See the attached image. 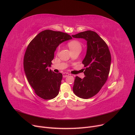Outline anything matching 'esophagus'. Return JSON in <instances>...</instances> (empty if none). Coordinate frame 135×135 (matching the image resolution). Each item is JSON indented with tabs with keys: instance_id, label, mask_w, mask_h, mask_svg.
<instances>
[{
	"instance_id": "obj_1",
	"label": "esophagus",
	"mask_w": 135,
	"mask_h": 135,
	"mask_svg": "<svg viewBox=\"0 0 135 135\" xmlns=\"http://www.w3.org/2000/svg\"><path fill=\"white\" fill-rule=\"evenodd\" d=\"M62 75H63L64 78H66L69 75V74L68 73H64L62 74Z\"/></svg>"
}]
</instances>
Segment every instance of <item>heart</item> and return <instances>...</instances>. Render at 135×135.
Instances as JSON below:
<instances>
[{"label": "heart", "mask_w": 135, "mask_h": 135, "mask_svg": "<svg viewBox=\"0 0 135 135\" xmlns=\"http://www.w3.org/2000/svg\"><path fill=\"white\" fill-rule=\"evenodd\" d=\"M68 45L71 52L76 51V50L81 51V44L79 41H78V40H71V41H70L68 43ZM59 50H60V47L57 48V51H59Z\"/></svg>", "instance_id": "1"}]
</instances>
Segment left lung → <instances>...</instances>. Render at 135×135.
Listing matches in <instances>:
<instances>
[{"label":"left lung","mask_w":135,"mask_h":135,"mask_svg":"<svg viewBox=\"0 0 135 135\" xmlns=\"http://www.w3.org/2000/svg\"><path fill=\"white\" fill-rule=\"evenodd\" d=\"M87 41V50L82 61L84 65L83 79L76 76L73 92L81 99H88L99 92L107 81L111 64V55L107 44L96 32L91 30L73 35Z\"/></svg>","instance_id":"1"}]
</instances>
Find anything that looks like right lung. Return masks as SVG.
Instances as JSON below:
<instances>
[{
  "mask_svg": "<svg viewBox=\"0 0 135 135\" xmlns=\"http://www.w3.org/2000/svg\"><path fill=\"white\" fill-rule=\"evenodd\" d=\"M71 39L65 32L46 30L28 45L23 58L24 71L35 93L43 99L51 100L58 95L62 74L55 73L48 67L51 66L59 45Z\"/></svg>",
  "mask_w": 135,
  "mask_h": 135,
  "instance_id": "right-lung-1",
  "label": "right lung"
}]
</instances>
